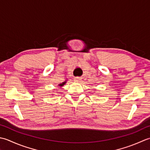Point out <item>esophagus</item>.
I'll return each instance as SVG.
<instances>
[{
  "label": "esophagus",
  "instance_id": "34e87169",
  "mask_svg": "<svg viewBox=\"0 0 150 150\" xmlns=\"http://www.w3.org/2000/svg\"><path fill=\"white\" fill-rule=\"evenodd\" d=\"M81 79L82 78L81 77H76V78H75L74 79V81L75 82H80L81 80Z\"/></svg>",
  "mask_w": 150,
  "mask_h": 150
}]
</instances>
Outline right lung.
<instances>
[{"label": "right lung", "instance_id": "right-lung-1", "mask_svg": "<svg viewBox=\"0 0 150 150\" xmlns=\"http://www.w3.org/2000/svg\"><path fill=\"white\" fill-rule=\"evenodd\" d=\"M67 83V80L65 81H64V82H63V83H61V84H59V85H58V86H59L60 87H63V85H65V83Z\"/></svg>", "mask_w": 150, "mask_h": 150}]
</instances>
